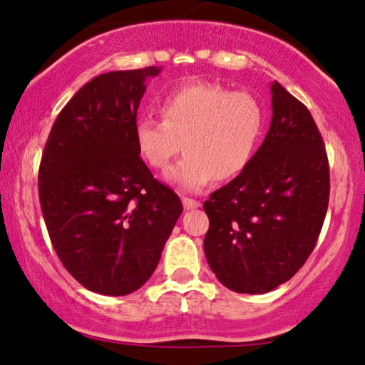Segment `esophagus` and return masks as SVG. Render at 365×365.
Instances as JSON below:
<instances>
[{"label": "esophagus", "mask_w": 365, "mask_h": 365, "mask_svg": "<svg viewBox=\"0 0 365 365\" xmlns=\"http://www.w3.org/2000/svg\"><path fill=\"white\" fill-rule=\"evenodd\" d=\"M182 206L186 211H192V209H197L199 207V202L196 199H191V197H182Z\"/></svg>", "instance_id": "34e87169"}]
</instances>
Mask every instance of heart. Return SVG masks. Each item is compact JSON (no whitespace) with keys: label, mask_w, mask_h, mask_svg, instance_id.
Here are the masks:
<instances>
[{"label":"heart","mask_w":365,"mask_h":365,"mask_svg":"<svg viewBox=\"0 0 365 365\" xmlns=\"http://www.w3.org/2000/svg\"><path fill=\"white\" fill-rule=\"evenodd\" d=\"M163 121L143 118L134 128L139 156L153 169H166V181L199 191L214 178L231 179L247 168L262 133L261 104L247 93H231L216 83H189L161 104Z\"/></svg>","instance_id":"obj_1"}]
</instances>
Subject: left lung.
<instances>
[{"instance_id":"left-lung-1","label":"left lung","mask_w":365,"mask_h":365,"mask_svg":"<svg viewBox=\"0 0 365 365\" xmlns=\"http://www.w3.org/2000/svg\"><path fill=\"white\" fill-rule=\"evenodd\" d=\"M272 119L237 178L204 202V254L219 282L264 294L289 281L316 247L329 204V163L309 109L271 84Z\"/></svg>"}]
</instances>
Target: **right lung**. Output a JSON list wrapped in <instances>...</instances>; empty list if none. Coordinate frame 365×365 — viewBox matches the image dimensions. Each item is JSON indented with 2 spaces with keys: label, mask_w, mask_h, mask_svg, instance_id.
<instances>
[{
  "label": "right lung",
  "mask_w": 365,
  "mask_h": 365,
  "mask_svg": "<svg viewBox=\"0 0 365 365\" xmlns=\"http://www.w3.org/2000/svg\"><path fill=\"white\" fill-rule=\"evenodd\" d=\"M159 73L111 71L84 84L58 114L39 164L54 251L81 286L103 296H126L151 277L182 212L134 141L146 79Z\"/></svg>",
  "instance_id": "1"
}]
</instances>
